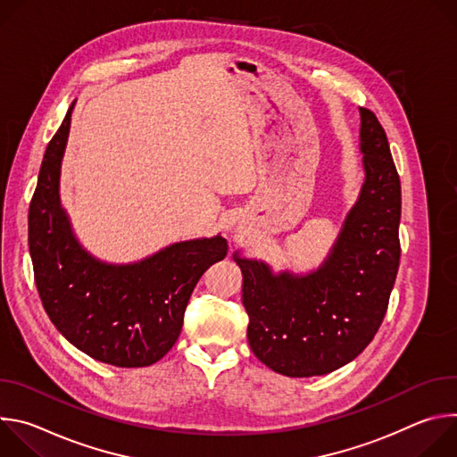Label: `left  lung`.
<instances>
[{
	"label": "left lung",
	"mask_w": 457,
	"mask_h": 457,
	"mask_svg": "<svg viewBox=\"0 0 457 457\" xmlns=\"http://www.w3.org/2000/svg\"><path fill=\"white\" fill-rule=\"evenodd\" d=\"M365 180L323 262L305 273L264 260H233L242 271L253 354L278 374L309 378L353 361L374 338L400 268L402 186L385 129L360 108Z\"/></svg>",
	"instance_id": "obj_1"
}]
</instances>
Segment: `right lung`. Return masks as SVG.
<instances>
[{"instance_id":"add662e5","label":"right lung","mask_w":457,"mask_h":457,"mask_svg":"<svg viewBox=\"0 0 457 457\" xmlns=\"http://www.w3.org/2000/svg\"><path fill=\"white\" fill-rule=\"evenodd\" d=\"M74 104L46 146L29 210L37 293L55 329L74 347L115 367H148L175 345L195 286L228 254V242L220 235L175 242L129 264L90 254L59 195Z\"/></svg>"}]
</instances>
